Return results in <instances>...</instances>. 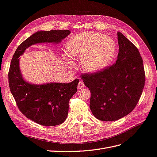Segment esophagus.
<instances>
[{"label":"esophagus","mask_w":157,"mask_h":157,"mask_svg":"<svg viewBox=\"0 0 157 157\" xmlns=\"http://www.w3.org/2000/svg\"><path fill=\"white\" fill-rule=\"evenodd\" d=\"M78 88L79 89H83L85 87V84L83 83V82L82 81H79V83H78Z\"/></svg>","instance_id":"obj_1"}]
</instances>
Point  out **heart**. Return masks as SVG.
<instances>
[{
    "label": "heart",
    "mask_w": 157,
    "mask_h": 157,
    "mask_svg": "<svg viewBox=\"0 0 157 157\" xmlns=\"http://www.w3.org/2000/svg\"><path fill=\"white\" fill-rule=\"evenodd\" d=\"M115 43L109 36L89 31L74 36L66 45V52L71 60H83V69L94 73L104 69L113 59Z\"/></svg>",
    "instance_id": "b5f03b06"
}]
</instances>
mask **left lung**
<instances>
[{
    "instance_id": "1",
    "label": "left lung",
    "mask_w": 157,
    "mask_h": 157,
    "mask_svg": "<svg viewBox=\"0 0 157 157\" xmlns=\"http://www.w3.org/2000/svg\"><path fill=\"white\" fill-rule=\"evenodd\" d=\"M119 52L115 64L81 76L91 92L89 107L93 116L105 122L115 121L135 109L144 88L145 75L137 48L118 32Z\"/></svg>"
}]
</instances>
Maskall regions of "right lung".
I'll list each match as a JSON object with an SVG mask.
<instances>
[{"label":"right lung","instance_id":"obj_1","mask_svg":"<svg viewBox=\"0 0 157 157\" xmlns=\"http://www.w3.org/2000/svg\"><path fill=\"white\" fill-rule=\"evenodd\" d=\"M70 33L69 30L37 31L20 44L11 60L8 82L17 106L27 118L42 126H57L66 120L69 101L77 91L79 79H75L67 83H29L22 77L19 58L32 44L42 43L58 44Z\"/></svg>","mask_w":157,"mask_h":157}]
</instances>
